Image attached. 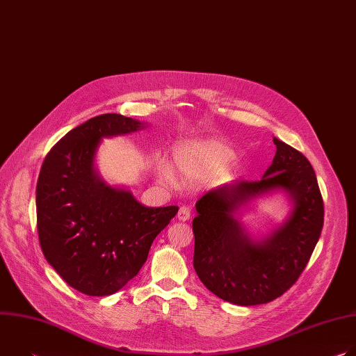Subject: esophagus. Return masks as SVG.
I'll list each match as a JSON object with an SVG mask.
<instances>
[{"label": "esophagus", "mask_w": 356, "mask_h": 356, "mask_svg": "<svg viewBox=\"0 0 356 356\" xmlns=\"http://www.w3.org/2000/svg\"><path fill=\"white\" fill-rule=\"evenodd\" d=\"M190 217H191V210L188 207H180V210L177 213V218L180 221H187V220H190Z\"/></svg>", "instance_id": "1"}]
</instances>
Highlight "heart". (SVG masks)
<instances>
[{
    "instance_id": "b5f03b06",
    "label": "heart",
    "mask_w": 356,
    "mask_h": 356,
    "mask_svg": "<svg viewBox=\"0 0 356 356\" xmlns=\"http://www.w3.org/2000/svg\"><path fill=\"white\" fill-rule=\"evenodd\" d=\"M235 159V152L217 139L186 140L173 152V166L184 183L198 181L206 177L225 180L231 176L229 163ZM156 176L166 184L175 183V173L169 163H156Z\"/></svg>"
}]
</instances>
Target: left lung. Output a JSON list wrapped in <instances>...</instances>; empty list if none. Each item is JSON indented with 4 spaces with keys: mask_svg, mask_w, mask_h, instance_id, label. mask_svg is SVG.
I'll return each instance as SVG.
<instances>
[{
    "mask_svg": "<svg viewBox=\"0 0 356 356\" xmlns=\"http://www.w3.org/2000/svg\"><path fill=\"white\" fill-rule=\"evenodd\" d=\"M273 142L276 155L261 180H236L195 202V273L210 291L238 306L265 304L287 291L307 266L324 224L313 166L297 149L277 138ZM276 188L289 193L293 210L268 238L252 241L234 214L250 197Z\"/></svg>",
    "mask_w": 356,
    "mask_h": 356,
    "instance_id": "1",
    "label": "left lung"
}]
</instances>
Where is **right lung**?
I'll return each instance as SVG.
<instances>
[{"mask_svg": "<svg viewBox=\"0 0 356 356\" xmlns=\"http://www.w3.org/2000/svg\"><path fill=\"white\" fill-rule=\"evenodd\" d=\"M121 114L94 117L67 132L46 155L36 186V225L46 261L73 289L110 296L134 279L152 242L177 206L145 207L129 190L98 177L101 138L139 131Z\"/></svg>", "mask_w": 356, "mask_h": 356, "instance_id": "1", "label": "right lung"}]
</instances>
